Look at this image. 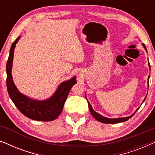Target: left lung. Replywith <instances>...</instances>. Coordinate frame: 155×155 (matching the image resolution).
<instances>
[{"instance_id": "left-lung-1", "label": "left lung", "mask_w": 155, "mask_h": 155, "mask_svg": "<svg viewBox=\"0 0 155 155\" xmlns=\"http://www.w3.org/2000/svg\"><path fill=\"white\" fill-rule=\"evenodd\" d=\"M143 46L144 48H145V49L146 51L147 52V48H146V46H145V44H143ZM148 65H149V68H150V63H148ZM150 75L148 76V87H149V78H150ZM146 97H147V96H146ZM146 97H145V98L144 99L143 101L145 100ZM85 97H86V96H85ZM86 99H87V98H86ZM87 102H88V106H89V109H90V113L92 114V115L93 116V117H94L96 120H98V121L101 122V123H104V124H118V123H121V122L126 121V120H128L129 119V118H130L131 117H132V116L135 114V112H136V111H137V110H138V109H139V108H138V109H137L136 110V111H135L134 112V113H133V114H132V115H130V116H127V117H124V118H109L104 117V116H101V114H99L97 113V112L95 111L94 110L92 109V106H91V104H90V102H89L88 101H87Z\"/></svg>"}]
</instances>
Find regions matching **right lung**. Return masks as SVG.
Returning <instances> with one entry per match:
<instances>
[{
  "mask_svg": "<svg viewBox=\"0 0 155 155\" xmlns=\"http://www.w3.org/2000/svg\"><path fill=\"white\" fill-rule=\"evenodd\" d=\"M20 37L17 38L10 50V54L6 65L7 89L12 102L23 115L32 120L39 121H51L58 117L63 109L68 95L74 84L77 83L76 77L63 82L58 87L51 97L45 100H37L21 93L15 84L12 77L14 50Z\"/></svg>",
  "mask_w": 155,
  "mask_h": 155,
  "instance_id": "add662e5",
  "label": "right lung"
}]
</instances>
